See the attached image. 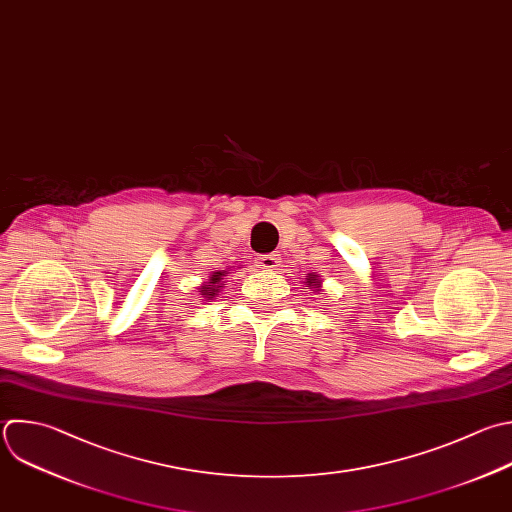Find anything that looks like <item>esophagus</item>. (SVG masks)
I'll use <instances>...</instances> for the list:
<instances>
[{
    "instance_id": "esophagus-1",
    "label": "esophagus",
    "mask_w": 512,
    "mask_h": 512,
    "mask_svg": "<svg viewBox=\"0 0 512 512\" xmlns=\"http://www.w3.org/2000/svg\"><path fill=\"white\" fill-rule=\"evenodd\" d=\"M256 266L262 270H278L280 256L278 254H262L256 258Z\"/></svg>"
}]
</instances>
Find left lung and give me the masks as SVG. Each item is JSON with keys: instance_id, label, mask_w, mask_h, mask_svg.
<instances>
[{"instance_id": "obj_1", "label": "left lung", "mask_w": 512, "mask_h": 512, "mask_svg": "<svg viewBox=\"0 0 512 512\" xmlns=\"http://www.w3.org/2000/svg\"><path fill=\"white\" fill-rule=\"evenodd\" d=\"M306 286H308L314 294H320V292H322V280H320V276H318L316 272H310V274L306 276Z\"/></svg>"}]
</instances>
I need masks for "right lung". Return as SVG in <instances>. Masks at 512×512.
Wrapping results in <instances>:
<instances>
[{"instance_id":"obj_1","label":"right lung","mask_w":512,"mask_h":512,"mask_svg":"<svg viewBox=\"0 0 512 512\" xmlns=\"http://www.w3.org/2000/svg\"><path fill=\"white\" fill-rule=\"evenodd\" d=\"M228 274H230L228 268H226V270H216V272H212V274L208 276V280L198 286L200 298H202L204 302H212V300L218 296V292L224 288V276H228Z\"/></svg>"}]
</instances>
